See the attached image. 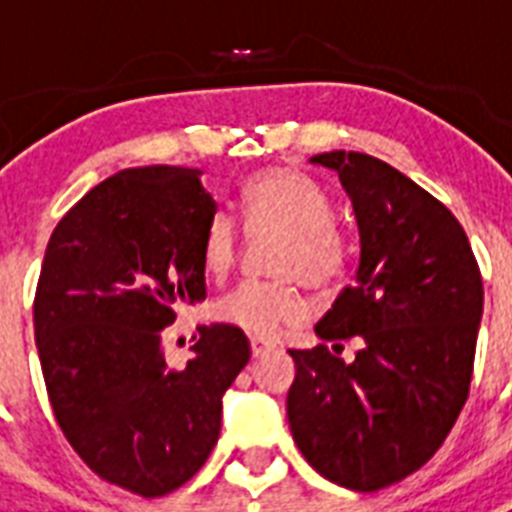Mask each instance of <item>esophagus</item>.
I'll use <instances>...</instances> for the list:
<instances>
[{
    "mask_svg": "<svg viewBox=\"0 0 512 512\" xmlns=\"http://www.w3.org/2000/svg\"><path fill=\"white\" fill-rule=\"evenodd\" d=\"M249 350H252V358H263L268 350H273V342L263 340V337H252L249 340Z\"/></svg>",
    "mask_w": 512,
    "mask_h": 512,
    "instance_id": "esophagus-1",
    "label": "esophagus"
}]
</instances>
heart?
<instances>
[{
	"mask_svg": "<svg viewBox=\"0 0 512 512\" xmlns=\"http://www.w3.org/2000/svg\"><path fill=\"white\" fill-rule=\"evenodd\" d=\"M244 225L252 236L271 233L268 268L271 281H244L215 305L217 319L249 335L271 337L279 329L305 319L303 292L308 287H332L342 276L348 247L332 223V201L319 183L289 167H273L252 175L241 191ZM239 257V228L217 212L201 241V263L212 279H223Z\"/></svg>",
	"mask_w": 512,
	"mask_h": 512,
	"instance_id": "heart-1",
	"label": "heart"
}]
</instances>
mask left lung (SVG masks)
I'll return each instance as SVG.
<instances>
[{
  "mask_svg": "<svg viewBox=\"0 0 512 512\" xmlns=\"http://www.w3.org/2000/svg\"><path fill=\"white\" fill-rule=\"evenodd\" d=\"M358 225V271L316 335L333 350H289L292 438L313 470L353 492L412 476L444 444L473 377L484 284L457 217L390 164L329 151ZM365 340L353 362L340 339Z\"/></svg>",
  "mask_w": 512,
  "mask_h": 512,
  "instance_id": "1",
  "label": "left lung"
}]
</instances>
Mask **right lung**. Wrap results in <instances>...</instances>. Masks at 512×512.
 Wrapping results in <instances>:
<instances>
[{
    "label": "right lung",
    "instance_id": "obj_1",
    "mask_svg": "<svg viewBox=\"0 0 512 512\" xmlns=\"http://www.w3.org/2000/svg\"><path fill=\"white\" fill-rule=\"evenodd\" d=\"M215 212L199 170H122L68 209L44 252L34 337L55 420L90 470L140 497L199 473L249 361L228 324L199 327L183 369L164 358L162 329L207 297L201 241Z\"/></svg>",
    "mask_w": 512,
    "mask_h": 512
}]
</instances>
